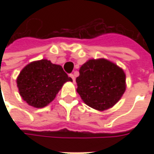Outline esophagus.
<instances>
[{
  "label": "esophagus",
  "instance_id": "1",
  "mask_svg": "<svg viewBox=\"0 0 154 154\" xmlns=\"http://www.w3.org/2000/svg\"><path fill=\"white\" fill-rule=\"evenodd\" d=\"M69 76H70V78H71V79L73 80V81H74V82H75V78H74V74H69Z\"/></svg>",
  "mask_w": 154,
  "mask_h": 154
}]
</instances>
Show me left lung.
<instances>
[{
    "label": "left lung",
    "instance_id": "obj_1",
    "mask_svg": "<svg viewBox=\"0 0 154 154\" xmlns=\"http://www.w3.org/2000/svg\"><path fill=\"white\" fill-rule=\"evenodd\" d=\"M79 72L77 92L92 109L103 111L113 107L125 92L126 74L123 69L107 59H90Z\"/></svg>",
    "mask_w": 154,
    "mask_h": 154
}]
</instances>
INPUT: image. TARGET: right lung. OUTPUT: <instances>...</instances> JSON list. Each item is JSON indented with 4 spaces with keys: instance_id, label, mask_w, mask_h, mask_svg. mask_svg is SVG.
Masks as SVG:
<instances>
[{
    "instance_id": "obj_1",
    "label": "right lung",
    "mask_w": 154,
    "mask_h": 154,
    "mask_svg": "<svg viewBox=\"0 0 154 154\" xmlns=\"http://www.w3.org/2000/svg\"><path fill=\"white\" fill-rule=\"evenodd\" d=\"M73 81L62 66L47 59L27 64L17 77L22 99L34 108H44L52 102L64 83Z\"/></svg>"
}]
</instances>
